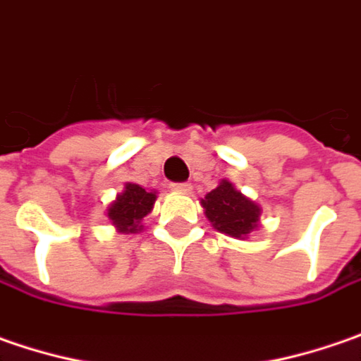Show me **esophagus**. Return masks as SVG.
<instances>
[{
	"label": "esophagus",
	"instance_id": "esophagus-1",
	"mask_svg": "<svg viewBox=\"0 0 361 361\" xmlns=\"http://www.w3.org/2000/svg\"><path fill=\"white\" fill-rule=\"evenodd\" d=\"M171 190H176V192H190L192 190V183H188V181H176V183H171Z\"/></svg>",
	"mask_w": 361,
	"mask_h": 361
}]
</instances>
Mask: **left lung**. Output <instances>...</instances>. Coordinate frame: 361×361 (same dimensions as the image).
I'll return each mask as SVG.
<instances>
[{"mask_svg":"<svg viewBox=\"0 0 361 361\" xmlns=\"http://www.w3.org/2000/svg\"><path fill=\"white\" fill-rule=\"evenodd\" d=\"M202 206L212 226L234 238L248 236L259 222V206L234 190V185L226 180L220 181V185L202 200Z\"/></svg>","mask_w":361,"mask_h":361,"instance_id":"obj_1","label":"left lung"}]
</instances>
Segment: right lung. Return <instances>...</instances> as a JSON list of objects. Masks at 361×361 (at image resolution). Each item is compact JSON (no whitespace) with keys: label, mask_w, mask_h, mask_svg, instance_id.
I'll use <instances>...</instances> for the list:
<instances>
[{"label":"right lung","mask_w":361,"mask_h":361,"mask_svg":"<svg viewBox=\"0 0 361 361\" xmlns=\"http://www.w3.org/2000/svg\"><path fill=\"white\" fill-rule=\"evenodd\" d=\"M155 192H145L137 183H127L125 192L109 206V218L118 228V232L141 230V220L147 216L155 204Z\"/></svg>","instance_id":"1"}]
</instances>
